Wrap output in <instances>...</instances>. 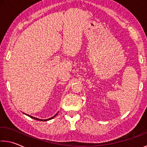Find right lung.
I'll list each match as a JSON object with an SVG mask.
<instances>
[{
    "instance_id": "add662e5",
    "label": "right lung",
    "mask_w": 147,
    "mask_h": 147,
    "mask_svg": "<svg viewBox=\"0 0 147 147\" xmlns=\"http://www.w3.org/2000/svg\"><path fill=\"white\" fill-rule=\"evenodd\" d=\"M57 115V113L56 114V115H54L53 116H52V118H48V119H45V120H42V119H39V118H35V117H33V116H30V115H27V116H29V117H31V118H33V119H34V120H40V121H48V120H51V119H52V118H53L55 117V116H56Z\"/></svg>"
}]
</instances>
